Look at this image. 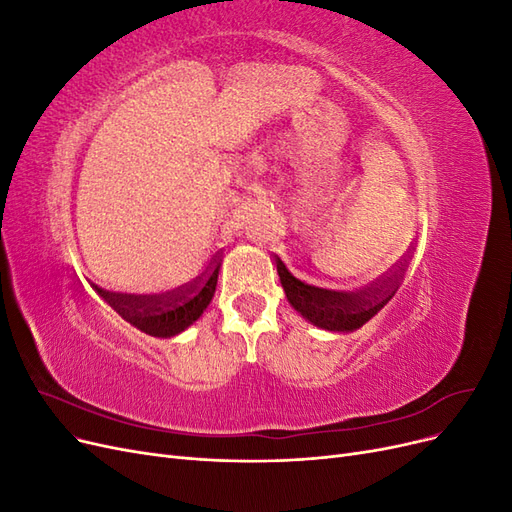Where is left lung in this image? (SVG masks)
<instances>
[{
    "instance_id": "left-lung-1",
    "label": "left lung",
    "mask_w": 512,
    "mask_h": 512,
    "mask_svg": "<svg viewBox=\"0 0 512 512\" xmlns=\"http://www.w3.org/2000/svg\"><path fill=\"white\" fill-rule=\"evenodd\" d=\"M277 273L284 286L290 305L312 324L327 331L348 333L363 327L374 318L380 309L393 299L401 275L406 271V262H401L391 273L382 275L374 284L363 290H327L309 286L297 280L280 258H275Z\"/></svg>"
}]
</instances>
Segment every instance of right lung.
Listing matches in <instances>:
<instances>
[{
  "instance_id": "add662e5",
  "label": "right lung",
  "mask_w": 512,
  "mask_h": 512,
  "mask_svg": "<svg viewBox=\"0 0 512 512\" xmlns=\"http://www.w3.org/2000/svg\"><path fill=\"white\" fill-rule=\"evenodd\" d=\"M218 273L220 260L213 258L203 275L168 292L130 294L102 290L98 286L94 288L123 320L134 324L136 329L153 337H173L188 329L205 312L213 299L215 286H218Z\"/></svg>"
}]
</instances>
